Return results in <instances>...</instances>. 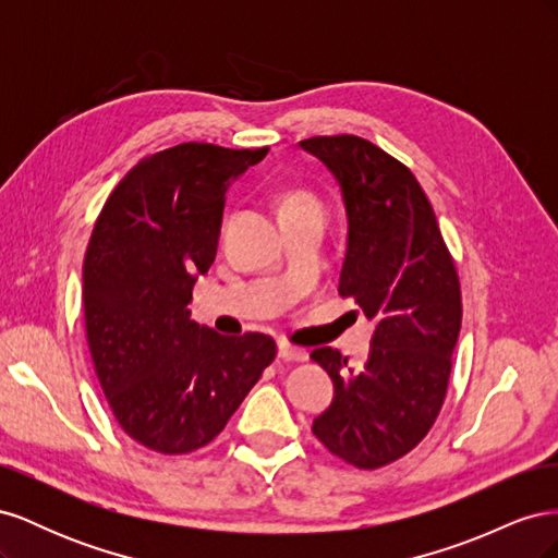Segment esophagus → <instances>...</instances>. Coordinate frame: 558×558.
Returning a JSON list of instances; mask_svg holds the SVG:
<instances>
[{"instance_id": "34e87169", "label": "esophagus", "mask_w": 558, "mask_h": 558, "mask_svg": "<svg viewBox=\"0 0 558 558\" xmlns=\"http://www.w3.org/2000/svg\"><path fill=\"white\" fill-rule=\"evenodd\" d=\"M279 359L300 363V361H307V351L305 349H298V347H293L289 342H279Z\"/></svg>"}]
</instances>
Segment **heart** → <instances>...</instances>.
Masks as SVG:
<instances>
[{
  "label": "heart",
  "mask_w": 558,
  "mask_h": 558,
  "mask_svg": "<svg viewBox=\"0 0 558 558\" xmlns=\"http://www.w3.org/2000/svg\"><path fill=\"white\" fill-rule=\"evenodd\" d=\"M300 207H318V199L312 193H307V191H293V193L286 195L283 205H281V211H286V209H300Z\"/></svg>",
  "instance_id": "heart-1"
}]
</instances>
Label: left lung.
<instances>
[{
  "mask_svg": "<svg viewBox=\"0 0 558 558\" xmlns=\"http://www.w3.org/2000/svg\"><path fill=\"white\" fill-rule=\"evenodd\" d=\"M300 146L340 183L349 230L337 291L375 324L361 367L337 349L312 351L335 386L312 430L342 461L375 470L412 451L440 414L461 332V283L408 167L356 134Z\"/></svg>",
  "mask_w": 558,
  "mask_h": 558,
  "instance_id": "left-lung-1",
  "label": "left lung"
}]
</instances>
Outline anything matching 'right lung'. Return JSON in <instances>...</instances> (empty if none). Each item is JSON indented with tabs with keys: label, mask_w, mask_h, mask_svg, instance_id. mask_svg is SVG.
Returning a JSON list of instances; mask_svg holds the SVG:
<instances>
[{
	"label": "right lung",
	"mask_w": 558,
	"mask_h": 558,
	"mask_svg": "<svg viewBox=\"0 0 558 558\" xmlns=\"http://www.w3.org/2000/svg\"><path fill=\"white\" fill-rule=\"evenodd\" d=\"M263 148L179 144L140 160L116 185L83 260V312L95 373L134 442L160 453L209 445L275 361L263 332L223 337L191 318L230 183Z\"/></svg>",
	"instance_id": "1"
}]
</instances>
